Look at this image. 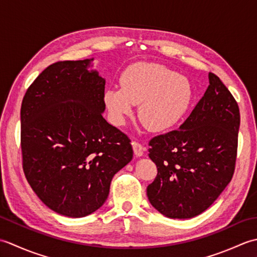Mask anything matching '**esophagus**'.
Instances as JSON below:
<instances>
[{
  "mask_svg": "<svg viewBox=\"0 0 257 257\" xmlns=\"http://www.w3.org/2000/svg\"><path fill=\"white\" fill-rule=\"evenodd\" d=\"M133 149L136 157H141L145 152V147H143L138 143H133Z\"/></svg>",
  "mask_w": 257,
  "mask_h": 257,
  "instance_id": "esophagus-1",
  "label": "esophagus"
}]
</instances>
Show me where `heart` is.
Masks as SVG:
<instances>
[{
  "label": "heart",
  "mask_w": 257,
  "mask_h": 257,
  "mask_svg": "<svg viewBox=\"0 0 257 257\" xmlns=\"http://www.w3.org/2000/svg\"><path fill=\"white\" fill-rule=\"evenodd\" d=\"M194 96L185 76L160 64L137 63L124 69L120 87L105 90L103 102L113 124L121 125L139 105L140 121L152 132H166L187 116Z\"/></svg>",
  "instance_id": "obj_1"
}]
</instances>
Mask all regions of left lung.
Listing matches in <instances>:
<instances>
[{
    "label": "left lung",
    "mask_w": 257,
    "mask_h": 257,
    "mask_svg": "<svg viewBox=\"0 0 257 257\" xmlns=\"http://www.w3.org/2000/svg\"><path fill=\"white\" fill-rule=\"evenodd\" d=\"M239 128L237 102L216 75L188 119L150 140L158 174L147 188L155 209L170 219L201 214L230 183Z\"/></svg>",
    "instance_id": "obj_1"
}]
</instances>
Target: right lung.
<instances>
[{
  "instance_id": "1",
  "label": "right lung",
  "mask_w": 257,
  "mask_h": 257,
  "mask_svg": "<svg viewBox=\"0 0 257 257\" xmlns=\"http://www.w3.org/2000/svg\"><path fill=\"white\" fill-rule=\"evenodd\" d=\"M92 62L51 65L22 101L25 177L43 203L68 217L102 206L112 177L134 155L127 136L102 117L106 80L91 69Z\"/></svg>"
}]
</instances>
